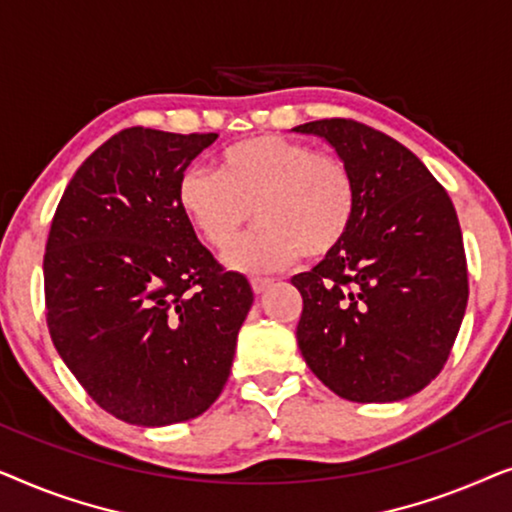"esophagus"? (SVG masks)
Instances as JSON below:
<instances>
[{
  "mask_svg": "<svg viewBox=\"0 0 512 512\" xmlns=\"http://www.w3.org/2000/svg\"><path fill=\"white\" fill-rule=\"evenodd\" d=\"M270 286H272V279H261V277L251 279V289H254V293H263V291H268Z\"/></svg>",
  "mask_w": 512,
  "mask_h": 512,
  "instance_id": "1",
  "label": "esophagus"
}]
</instances>
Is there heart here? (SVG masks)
Here are the masks:
<instances>
[{"label":"heart","mask_w":512,"mask_h":512,"mask_svg":"<svg viewBox=\"0 0 512 512\" xmlns=\"http://www.w3.org/2000/svg\"><path fill=\"white\" fill-rule=\"evenodd\" d=\"M179 207L209 247L226 251L254 219V233L228 254L242 272H272L298 254L324 258L345 242L356 214V184L333 153L282 135L228 146L216 172L191 167L179 179Z\"/></svg>","instance_id":"heart-1"}]
</instances>
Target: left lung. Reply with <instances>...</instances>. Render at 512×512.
<instances>
[{"label": "left lung", "instance_id": "1", "mask_svg": "<svg viewBox=\"0 0 512 512\" xmlns=\"http://www.w3.org/2000/svg\"><path fill=\"white\" fill-rule=\"evenodd\" d=\"M293 132L324 139L356 184L345 242L291 279L303 296L300 354L340 398L403 401L443 370L464 319L457 212L422 160L380 130L326 118Z\"/></svg>", "mask_w": 512, "mask_h": 512}]
</instances>
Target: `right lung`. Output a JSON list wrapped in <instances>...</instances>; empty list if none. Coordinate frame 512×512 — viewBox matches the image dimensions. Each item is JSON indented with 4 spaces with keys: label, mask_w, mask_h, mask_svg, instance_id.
Instances as JSON below:
<instances>
[{
    "label": "right lung",
    "mask_w": 512,
    "mask_h": 512,
    "mask_svg": "<svg viewBox=\"0 0 512 512\" xmlns=\"http://www.w3.org/2000/svg\"><path fill=\"white\" fill-rule=\"evenodd\" d=\"M216 135L128 128L86 158L44 256L48 331L90 398L137 426L205 412L254 303L179 207V179Z\"/></svg>",
    "instance_id": "right-lung-1"
}]
</instances>
